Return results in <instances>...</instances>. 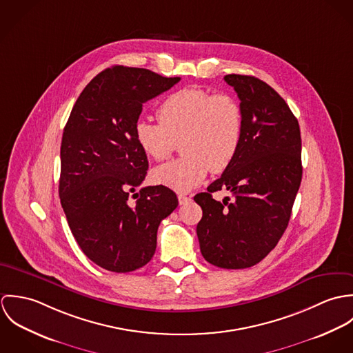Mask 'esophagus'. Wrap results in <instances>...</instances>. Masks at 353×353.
<instances>
[{"label":"esophagus","instance_id":"obj_1","mask_svg":"<svg viewBox=\"0 0 353 353\" xmlns=\"http://www.w3.org/2000/svg\"><path fill=\"white\" fill-rule=\"evenodd\" d=\"M178 201H179V205H185L190 201V197L186 194H178Z\"/></svg>","mask_w":353,"mask_h":353}]
</instances>
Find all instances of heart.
Listing matches in <instances>:
<instances>
[{"instance_id":"obj_1","label":"heart","mask_w":353,"mask_h":353,"mask_svg":"<svg viewBox=\"0 0 353 353\" xmlns=\"http://www.w3.org/2000/svg\"><path fill=\"white\" fill-rule=\"evenodd\" d=\"M157 118L160 123L137 121L134 137L141 151L156 161L165 160L182 141L185 156L152 171L154 183L175 192L196 189L209 171L223 172L241 148L243 110L231 95L182 88L160 104Z\"/></svg>"}]
</instances>
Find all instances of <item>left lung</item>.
<instances>
[{
	"label": "left lung",
	"instance_id": "8db88e82",
	"mask_svg": "<svg viewBox=\"0 0 353 353\" xmlns=\"http://www.w3.org/2000/svg\"><path fill=\"white\" fill-rule=\"evenodd\" d=\"M224 80L241 99L243 139L231 165L194 197L202 209L197 236L209 263L245 269L272 252L288 225L302 182V139L296 117L270 85L243 74ZM221 188L232 202L211 197Z\"/></svg>",
	"mask_w": 353,
	"mask_h": 353
}]
</instances>
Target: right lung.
<instances>
[{
  "mask_svg": "<svg viewBox=\"0 0 353 353\" xmlns=\"http://www.w3.org/2000/svg\"><path fill=\"white\" fill-rule=\"evenodd\" d=\"M179 80L143 68H107L83 90L63 129L61 205L80 249L105 270L147 265L159 224L178 206L171 189L140 186L148 159L134 125L143 104Z\"/></svg>",
  "mask_w": 353,
  "mask_h": 353,
  "instance_id": "right-lung-1",
  "label": "right lung"
}]
</instances>
